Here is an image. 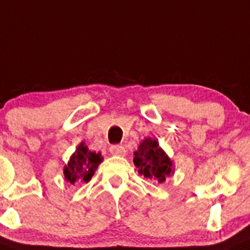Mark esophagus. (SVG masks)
Segmentation results:
<instances>
[{
  "instance_id": "1",
  "label": "esophagus",
  "mask_w": 250,
  "mask_h": 250,
  "mask_svg": "<svg viewBox=\"0 0 250 250\" xmlns=\"http://www.w3.org/2000/svg\"><path fill=\"white\" fill-rule=\"evenodd\" d=\"M110 152L114 156H125V148L122 145H114L110 147Z\"/></svg>"
}]
</instances>
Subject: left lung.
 Wrapping results in <instances>:
<instances>
[{"label":"left lung","mask_w":250,"mask_h":250,"mask_svg":"<svg viewBox=\"0 0 250 250\" xmlns=\"http://www.w3.org/2000/svg\"><path fill=\"white\" fill-rule=\"evenodd\" d=\"M134 164L138 172L156 183H163L173 173L172 162L156 139L146 138L134 152Z\"/></svg>","instance_id":"1"}]
</instances>
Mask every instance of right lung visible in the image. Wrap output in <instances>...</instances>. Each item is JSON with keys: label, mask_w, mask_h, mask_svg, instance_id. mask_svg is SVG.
I'll use <instances>...</instances> for the list:
<instances>
[{"label": "right lung", "mask_w": 250, "mask_h": 250, "mask_svg": "<svg viewBox=\"0 0 250 250\" xmlns=\"http://www.w3.org/2000/svg\"><path fill=\"white\" fill-rule=\"evenodd\" d=\"M102 162L103 157L101 153L90 151L85 144L81 143L63 169L65 181L70 185L88 182Z\"/></svg>", "instance_id": "right-lung-1"}]
</instances>
